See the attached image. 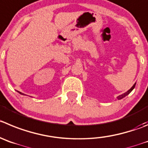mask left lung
Segmentation results:
<instances>
[{"mask_svg": "<svg viewBox=\"0 0 148 148\" xmlns=\"http://www.w3.org/2000/svg\"><path fill=\"white\" fill-rule=\"evenodd\" d=\"M135 85H136V83H134V85H133V86H132V88H130V89L128 90L127 91V92H125V93H123L122 95H120V96H118V97H117V99H118V100H121V99H123L124 97H125V96H126L127 95H128V94H129V93H130L131 92H132V91L133 90H134V88H135Z\"/></svg>", "mask_w": 148, "mask_h": 148, "instance_id": "8db88e82", "label": "left lung"}]
</instances>
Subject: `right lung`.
Here are the masks:
<instances>
[{
  "label": "right lung",
  "mask_w": 148,
  "mask_h": 148,
  "mask_svg": "<svg viewBox=\"0 0 148 148\" xmlns=\"http://www.w3.org/2000/svg\"><path fill=\"white\" fill-rule=\"evenodd\" d=\"M18 93H20V94H22V95H24V93H21V92H19V91H17Z\"/></svg>",
  "instance_id": "obj_1"
}]
</instances>
